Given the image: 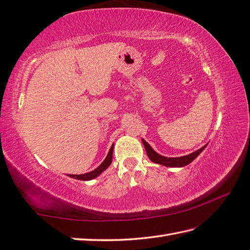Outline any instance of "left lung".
Segmentation results:
<instances>
[{
    "mask_svg": "<svg viewBox=\"0 0 250 250\" xmlns=\"http://www.w3.org/2000/svg\"><path fill=\"white\" fill-rule=\"evenodd\" d=\"M142 142H143L146 154H147L148 158L153 161V163L166 166V167H184V166H187V165L192 163V161L196 158L197 156L202 153V151L205 149V147L207 146V145H205L204 147L199 148L196 151H194V153L187 155V156H182V157H169L168 158V157H165V156H161V155L156 153V151L150 147V145L145 140L142 139Z\"/></svg>",
    "mask_w": 250,
    "mask_h": 250,
    "instance_id": "8db88e82",
    "label": "left lung"
}]
</instances>
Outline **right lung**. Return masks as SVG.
<instances>
[{"label": "right lung", "instance_id": "add662e5", "mask_svg": "<svg viewBox=\"0 0 250 250\" xmlns=\"http://www.w3.org/2000/svg\"><path fill=\"white\" fill-rule=\"evenodd\" d=\"M112 150H114V145H111V147L108 151V155H107L105 160L103 161V163L95 170H93V171H91V172H87L84 174H68V175H69L70 178L77 179V180H82V181H89V180L95 179L96 177H99L103 171L106 170L110 166L111 160H112Z\"/></svg>", "mask_w": 250, "mask_h": 250}]
</instances>
